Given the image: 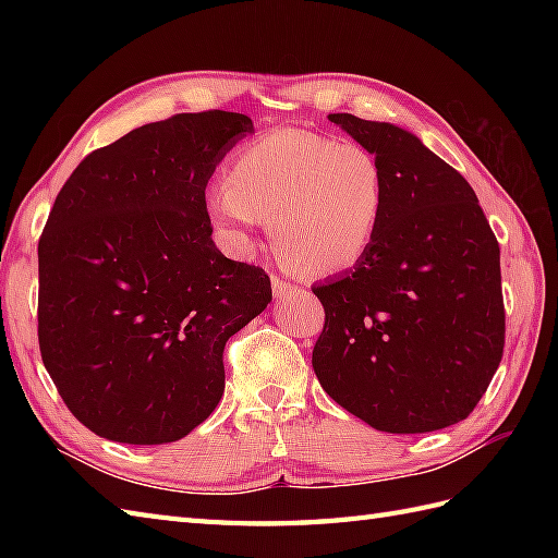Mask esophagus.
Instances as JSON below:
<instances>
[{
  "label": "esophagus",
  "mask_w": 558,
  "mask_h": 558,
  "mask_svg": "<svg viewBox=\"0 0 558 558\" xmlns=\"http://www.w3.org/2000/svg\"><path fill=\"white\" fill-rule=\"evenodd\" d=\"M270 286H272V294H276V298H278V300H282V298H288V294H292L294 290H298V288H294V286H292V282H288V280H282L280 276H270Z\"/></svg>",
  "instance_id": "1"
}]
</instances>
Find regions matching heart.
<instances>
[{
  "instance_id": "obj_1",
  "label": "heart",
  "mask_w": 558,
  "mask_h": 558,
  "mask_svg": "<svg viewBox=\"0 0 558 558\" xmlns=\"http://www.w3.org/2000/svg\"><path fill=\"white\" fill-rule=\"evenodd\" d=\"M204 208L240 254L270 220L276 252L312 276H333L369 254L386 210V174L369 148L304 129L248 141L228 184H210Z\"/></svg>"
}]
</instances>
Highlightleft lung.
Instances as JSON below:
<instances>
[{"instance_id": "obj_1", "label": "left lung", "mask_w": 558, "mask_h": 558, "mask_svg": "<svg viewBox=\"0 0 558 558\" xmlns=\"http://www.w3.org/2000/svg\"><path fill=\"white\" fill-rule=\"evenodd\" d=\"M328 120L381 162L386 210L369 254L312 288L326 312L316 378L378 432L444 429L475 410L499 369V242L465 177L408 129Z\"/></svg>"}]
</instances>
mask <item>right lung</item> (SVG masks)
Instances as JSON below:
<instances>
[{"instance_id":"1","label":"right lung","mask_w":558,"mask_h":558,"mask_svg":"<svg viewBox=\"0 0 558 558\" xmlns=\"http://www.w3.org/2000/svg\"><path fill=\"white\" fill-rule=\"evenodd\" d=\"M254 134L240 112L174 114L93 150L38 242V340L71 414L117 444L180 441L225 390L222 350L272 300L220 254L210 174Z\"/></svg>"}]
</instances>
